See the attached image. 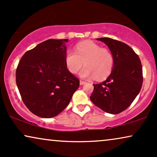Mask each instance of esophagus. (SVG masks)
I'll return each instance as SVG.
<instances>
[{
  "mask_svg": "<svg viewBox=\"0 0 157 157\" xmlns=\"http://www.w3.org/2000/svg\"><path fill=\"white\" fill-rule=\"evenodd\" d=\"M86 83V81H82V80H80V84H81V85H83V84H85Z\"/></svg>",
  "mask_w": 157,
  "mask_h": 157,
  "instance_id": "34e87169",
  "label": "esophagus"
}]
</instances>
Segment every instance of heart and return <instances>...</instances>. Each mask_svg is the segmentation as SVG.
<instances>
[{
    "label": "heart",
    "mask_w": 157,
    "mask_h": 157,
    "mask_svg": "<svg viewBox=\"0 0 157 157\" xmlns=\"http://www.w3.org/2000/svg\"><path fill=\"white\" fill-rule=\"evenodd\" d=\"M113 56L111 51L92 41H83L76 46L75 51L66 53L65 63L71 74H76L84 63L80 76L82 78L95 76L98 80L109 76L113 67Z\"/></svg>",
    "instance_id": "1"
}]
</instances>
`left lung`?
<instances>
[{
    "label": "left lung",
    "instance_id": "obj_1",
    "mask_svg": "<svg viewBox=\"0 0 157 157\" xmlns=\"http://www.w3.org/2000/svg\"><path fill=\"white\" fill-rule=\"evenodd\" d=\"M108 46L113 67L106 81L94 84L90 99L106 113L117 114L134 101L142 86V66L139 56L127 44L110 38H97Z\"/></svg>",
    "mask_w": 157,
    "mask_h": 157
}]
</instances>
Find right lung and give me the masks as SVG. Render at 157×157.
I'll return each mask as SVG.
<instances>
[{
	"instance_id": "1",
	"label": "right lung",
	"mask_w": 157,
	"mask_h": 157,
	"mask_svg": "<svg viewBox=\"0 0 157 157\" xmlns=\"http://www.w3.org/2000/svg\"><path fill=\"white\" fill-rule=\"evenodd\" d=\"M48 39L26 51L17 66L16 81L21 98L33 114L51 118L69 104L79 79L67 69L66 43Z\"/></svg>"
}]
</instances>
